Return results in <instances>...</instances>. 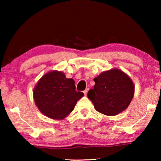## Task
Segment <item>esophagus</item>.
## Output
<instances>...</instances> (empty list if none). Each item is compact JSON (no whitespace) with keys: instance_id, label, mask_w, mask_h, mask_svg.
<instances>
[{"instance_id":"obj_1","label":"esophagus","mask_w":161,"mask_h":161,"mask_svg":"<svg viewBox=\"0 0 161 161\" xmlns=\"http://www.w3.org/2000/svg\"><path fill=\"white\" fill-rule=\"evenodd\" d=\"M88 91H89V88H86L85 90L84 91V94H85V95H86L87 94V92H88Z\"/></svg>"}]
</instances>
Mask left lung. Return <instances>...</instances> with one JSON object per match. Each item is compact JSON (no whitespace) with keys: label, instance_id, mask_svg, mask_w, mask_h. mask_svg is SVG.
Here are the masks:
<instances>
[{"label":"left lung","instance_id":"8db88e82","mask_svg":"<svg viewBox=\"0 0 161 161\" xmlns=\"http://www.w3.org/2000/svg\"><path fill=\"white\" fill-rule=\"evenodd\" d=\"M94 81L95 85L87 97L97 111L115 116L129 107L134 94V85L124 72L116 69L106 71Z\"/></svg>","mask_w":161,"mask_h":161}]
</instances>
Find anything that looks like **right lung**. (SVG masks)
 I'll use <instances>...</instances> for the list:
<instances>
[{"instance_id": "1", "label": "right lung", "mask_w": 161, "mask_h": 161, "mask_svg": "<svg viewBox=\"0 0 161 161\" xmlns=\"http://www.w3.org/2000/svg\"><path fill=\"white\" fill-rule=\"evenodd\" d=\"M75 81L64 73H47L35 86L33 97L39 110L50 119H63L75 108L84 93L75 90Z\"/></svg>"}]
</instances>
